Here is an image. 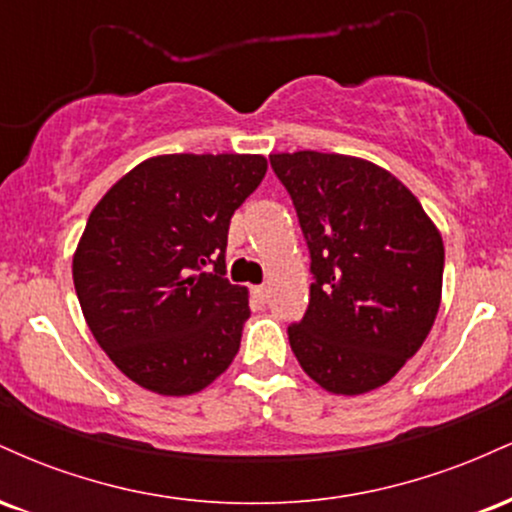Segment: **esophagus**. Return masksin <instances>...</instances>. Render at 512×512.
Returning <instances> with one entry per match:
<instances>
[{
  "label": "esophagus",
  "instance_id": "34e87169",
  "mask_svg": "<svg viewBox=\"0 0 512 512\" xmlns=\"http://www.w3.org/2000/svg\"><path fill=\"white\" fill-rule=\"evenodd\" d=\"M252 296H255L260 303H264L269 298V289L264 284L262 286H255V289H252Z\"/></svg>",
  "mask_w": 512,
  "mask_h": 512
}]
</instances>
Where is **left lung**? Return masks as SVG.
I'll use <instances>...</instances> for the list:
<instances>
[{
    "mask_svg": "<svg viewBox=\"0 0 512 512\" xmlns=\"http://www.w3.org/2000/svg\"><path fill=\"white\" fill-rule=\"evenodd\" d=\"M310 248V303L291 351L322 390L390 383L426 342L440 308L445 248L402 180L366 158L272 154Z\"/></svg>",
    "mask_w": 512,
    "mask_h": 512,
    "instance_id": "obj_1",
    "label": "left lung"
}]
</instances>
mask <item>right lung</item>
<instances>
[{
  "label": "right lung",
  "mask_w": 512,
  "mask_h": 512,
  "mask_svg": "<svg viewBox=\"0 0 512 512\" xmlns=\"http://www.w3.org/2000/svg\"><path fill=\"white\" fill-rule=\"evenodd\" d=\"M264 173L260 154L151 156L93 207L74 289L88 330L132 383L185 397L233 363L250 305L223 276L228 223ZM211 256L215 272L199 273Z\"/></svg>",
  "instance_id": "obj_1"
}]
</instances>
